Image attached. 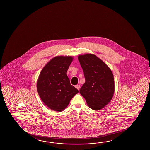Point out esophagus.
<instances>
[{"instance_id": "obj_1", "label": "esophagus", "mask_w": 150, "mask_h": 150, "mask_svg": "<svg viewBox=\"0 0 150 150\" xmlns=\"http://www.w3.org/2000/svg\"><path fill=\"white\" fill-rule=\"evenodd\" d=\"M75 87H76V88L78 90H79V89H80V85H76L75 86Z\"/></svg>"}]
</instances>
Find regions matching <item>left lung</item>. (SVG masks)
<instances>
[{"instance_id": "8db88e82", "label": "left lung", "mask_w": 150, "mask_h": 150, "mask_svg": "<svg viewBox=\"0 0 150 150\" xmlns=\"http://www.w3.org/2000/svg\"><path fill=\"white\" fill-rule=\"evenodd\" d=\"M78 59L85 79L79 93L91 109L100 110L112 98L115 91L113 74L110 68L93 54L79 55Z\"/></svg>"}]
</instances>
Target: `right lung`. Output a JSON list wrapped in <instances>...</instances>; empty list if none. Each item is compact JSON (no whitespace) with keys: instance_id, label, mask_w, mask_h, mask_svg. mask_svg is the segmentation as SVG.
<instances>
[{"instance_id":"add662e5","label":"right lung","mask_w":150,"mask_h":150,"mask_svg":"<svg viewBox=\"0 0 150 150\" xmlns=\"http://www.w3.org/2000/svg\"><path fill=\"white\" fill-rule=\"evenodd\" d=\"M73 58L56 57L43 68L37 81V91L44 104L55 111H62L79 91L67 75Z\"/></svg>"}]
</instances>
